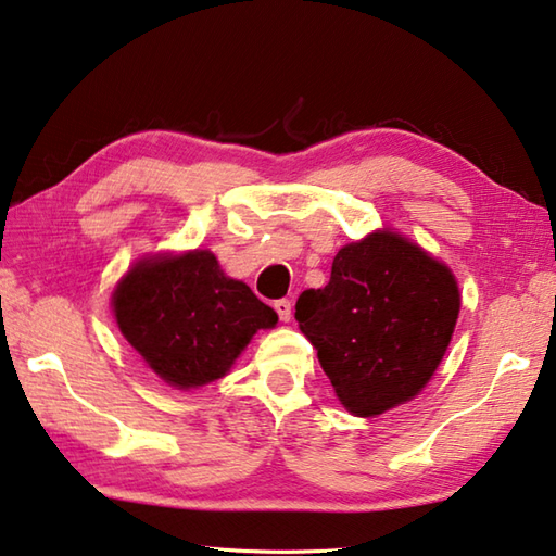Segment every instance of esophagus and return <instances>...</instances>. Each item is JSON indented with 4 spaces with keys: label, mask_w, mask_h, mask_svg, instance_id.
I'll return each mask as SVG.
<instances>
[{
    "label": "esophagus",
    "mask_w": 556,
    "mask_h": 556,
    "mask_svg": "<svg viewBox=\"0 0 556 556\" xmlns=\"http://www.w3.org/2000/svg\"><path fill=\"white\" fill-rule=\"evenodd\" d=\"M275 311H277L281 323H289V320H291V301H289V299L275 301Z\"/></svg>",
    "instance_id": "34e87169"
}]
</instances>
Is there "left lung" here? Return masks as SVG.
<instances>
[{"mask_svg": "<svg viewBox=\"0 0 556 556\" xmlns=\"http://www.w3.org/2000/svg\"><path fill=\"white\" fill-rule=\"evenodd\" d=\"M458 313L453 271L393 231L344 245L328 285L296 301L301 332L356 417L383 415L429 383Z\"/></svg>", "mask_w": 556, "mask_h": 556, "instance_id": "obj_1", "label": "left lung"}]
</instances>
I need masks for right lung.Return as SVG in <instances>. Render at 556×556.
I'll return each mask as SVG.
<instances>
[{"label": "right lung", "instance_id": "1", "mask_svg": "<svg viewBox=\"0 0 556 556\" xmlns=\"http://www.w3.org/2000/svg\"><path fill=\"white\" fill-rule=\"evenodd\" d=\"M113 313L151 371L178 390L226 376L253 334L277 325L210 250L139 260L113 291Z\"/></svg>", "mask_w": 556, "mask_h": 556}]
</instances>
